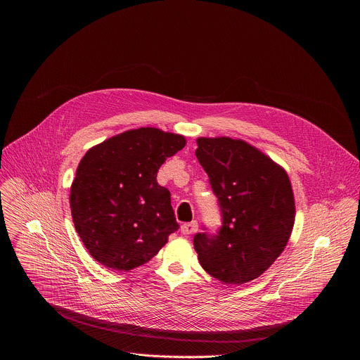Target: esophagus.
<instances>
[{"mask_svg":"<svg viewBox=\"0 0 360 360\" xmlns=\"http://www.w3.org/2000/svg\"><path fill=\"white\" fill-rule=\"evenodd\" d=\"M198 231V222L196 221H192V222H188V224H184L181 226V232L184 235H192Z\"/></svg>","mask_w":360,"mask_h":360,"instance_id":"1","label":"esophagus"}]
</instances>
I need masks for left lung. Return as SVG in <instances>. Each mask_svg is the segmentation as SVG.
<instances>
[{"label":"left lung","mask_w":360,"mask_h":360,"mask_svg":"<svg viewBox=\"0 0 360 360\" xmlns=\"http://www.w3.org/2000/svg\"><path fill=\"white\" fill-rule=\"evenodd\" d=\"M195 155L210 176L222 224L193 236L200 266L224 283L262 275L285 249L295 222L288 174L245 141L198 138Z\"/></svg>","instance_id":"8db88e82"}]
</instances>
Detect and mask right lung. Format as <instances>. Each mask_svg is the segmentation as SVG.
Here are the masks:
<instances>
[{
    "instance_id": "right-lung-1",
    "label": "right lung",
    "mask_w": 360,
    "mask_h": 360,
    "mask_svg": "<svg viewBox=\"0 0 360 360\" xmlns=\"http://www.w3.org/2000/svg\"><path fill=\"white\" fill-rule=\"evenodd\" d=\"M184 146L181 135L139 128L85 153L70 203L75 229L96 262L131 271L152 259L178 231L171 193L157 174Z\"/></svg>"
}]
</instances>
